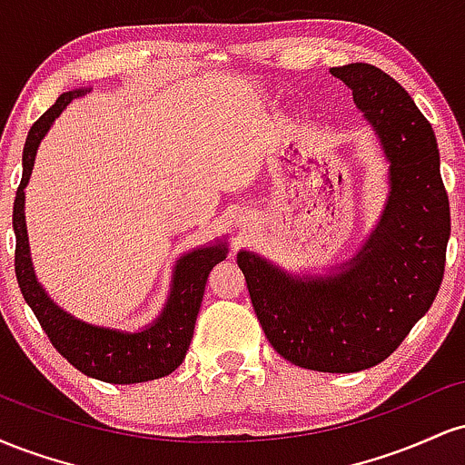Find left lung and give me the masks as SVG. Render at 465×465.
<instances>
[{
	"label": "left lung",
	"instance_id": "obj_1",
	"mask_svg": "<svg viewBox=\"0 0 465 465\" xmlns=\"http://www.w3.org/2000/svg\"><path fill=\"white\" fill-rule=\"evenodd\" d=\"M330 72L351 89L391 162L381 225L325 280H292L247 251L238 266L277 354L306 370L351 373L391 356L429 312L444 280L450 205L435 133L402 84L367 63Z\"/></svg>",
	"mask_w": 465,
	"mask_h": 465
}]
</instances>
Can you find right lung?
I'll use <instances>...</instances> for the list:
<instances>
[{"mask_svg": "<svg viewBox=\"0 0 465 465\" xmlns=\"http://www.w3.org/2000/svg\"><path fill=\"white\" fill-rule=\"evenodd\" d=\"M80 94H83V89L58 95L56 103L32 124L28 140H25L24 177H21L13 207V229L15 236H17L15 273H17L21 295L32 308L35 317L39 319L50 343L78 371H83L84 376L98 378V381L114 382V385L154 381V378L173 373L185 359L207 277L218 262L225 260L227 251L225 244H218V247H203L183 255L179 260L177 271H174L173 292H170V300L165 303L162 317L153 325H148L143 332L129 334L95 328V325L69 317L67 312H63L61 308L52 303L36 282L35 271H32L24 216V188L32 174L39 142L44 140L54 117L61 115V111L72 103V98Z\"/></svg>", "mask_w": 465, "mask_h": 465, "instance_id": "add662e5", "label": "right lung"}]
</instances>
